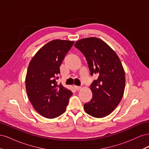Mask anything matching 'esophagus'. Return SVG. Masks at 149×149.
Returning a JSON list of instances; mask_svg holds the SVG:
<instances>
[{
    "label": "esophagus",
    "mask_w": 149,
    "mask_h": 149,
    "mask_svg": "<svg viewBox=\"0 0 149 149\" xmlns=\"http://www.w3.org/2000/svg\"><path fill=\"white\" fill-rule=\"evenodd\" d=\"M74 88L76 90H77V91H79V90H81L82 89L81 86H74Z\"/></svg>",
    "instance_id": "obj_1"
}]
</instances>
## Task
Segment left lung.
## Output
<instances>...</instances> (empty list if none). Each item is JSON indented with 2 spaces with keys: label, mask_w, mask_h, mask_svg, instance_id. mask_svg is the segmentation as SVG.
Returning <instances> with one entry per match:
<instances>
[{
  "label": "left lung",
  "mask_w": 149,
  "mask_h": 149,
  "mask_svg": "<svg viewBox=\"0 0 149 149\" xmlns=\"http://www.w3.org/2000/svg\"><path fill=\"white\" fill-rule=\"evenodd\" d=\"M74 47L87 60L91 74L97 78L90 86L93 97L84 104L89 115L102 118L110 114L123 98L125 71L116 52L102 40L89 37L78 40Z\"/></svg>",
  "instance_id": "1"
}]
</instances>
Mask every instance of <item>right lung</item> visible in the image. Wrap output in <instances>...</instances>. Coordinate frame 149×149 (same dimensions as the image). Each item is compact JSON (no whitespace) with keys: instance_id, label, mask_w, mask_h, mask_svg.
Returning <instances> with one entry per match:
<instances>
[{"instance_id":"right-lung-1","label":"right lung","mask_w":149,"mask_h":149,"mask_svg":"<svg viewBox=\"0 0 149 149\" xmlns=\"http://www.w3.org/2000/svg\"><path fill=\"white\" fill-rule=\"evenodd\" d=\"M74 41L53 40L36 53L31 60L25 78L29 100L39 114L54 119L63 114L72 96L70 90L56 79L60 66Z\"/></svg>"}]
</instances>
